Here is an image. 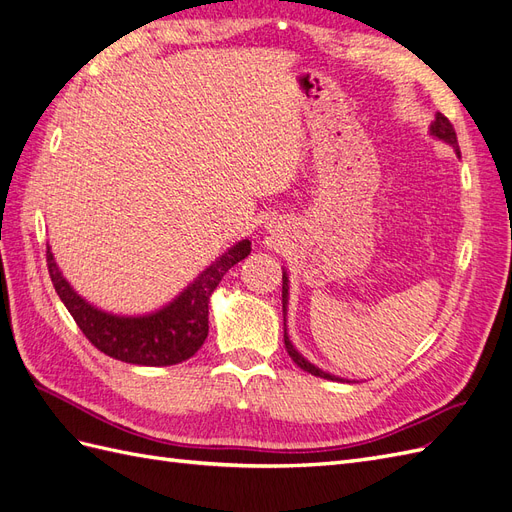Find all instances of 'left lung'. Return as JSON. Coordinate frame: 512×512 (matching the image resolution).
Listing matches in <instances>:
<instances>
[{
	"instance_id": "8db88e82",
	"label": "left lung",
	"mask_w": 512,
	"mask_h": 512,
	"mask_svg": "<svg viewBox=\"0 0 512 512\" xmlns=\"http://www.w3.org/2000/svg\"><path fill=\"white\" fill-rule=\"evenodd\" d=\"M431 135H435L437 140H441V142H446V144H450L452 148H457V155H459V142H457V133H454V127L450 124V120L444 116V114H437L435 116V120H433V124H431ZM286 303H288V278H286V271L282 273V310H284V347H286V351H288V355H290V359H293V362L301 368V370H306V372H310V375H314V377H321V379H329V381H344V379H340V377H336V375H329V372H325V370H321L319 366H314V364H310L306 357H303L295 347H293V342H290V338H288V334H286ZM349 383V381H347Z\"/></svg>"
}]
</instances>
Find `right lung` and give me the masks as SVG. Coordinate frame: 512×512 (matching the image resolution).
<instances>
[{
  "instance_id": "obj_1",
  "label": "right lung",
  "mask_w": 512,
  "mask_h": 512,
  "mask_svg": "<svg viewBox=\"0 0 512 512\" xmlns=\"http://www.w3.org/2000/svg\"><path fill=\"white\" fill-rule=\"evenodd\" d=\"M252 252L243 239L206 267L168 306L144 316H118L86 301L66 282L47 245V267L55 293L84 336L105 355L137 366H172L196 353L209 336V301L226 271Z\"/></svg>"
}]
</instances>
